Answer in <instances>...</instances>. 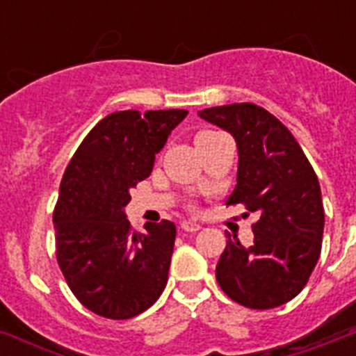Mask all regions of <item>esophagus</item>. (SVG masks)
I'll return each mask as SVG.
<instances>
[{
  "instance_id": "1",
  "label": "esophagus",
  "mask_w": 356,
  "mask_h": 356,
  "mask_svg": "<svg viewBox=\"0 0 356 356\" xmlns=\"http://www.w3.org/2000/svg\"><path fill=\"white\" fill-rule=\"evenodd\" d=\"M181 229H183L184 233H195V231H200L201 225L200 223H195V222H183L181 223Z\"/></svg>"
}]
</instances>
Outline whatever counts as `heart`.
Wrapping results in <instances>:
<instances>
[{
    "label": "heart",
    "instance_id": "1",
    "mask_svg": "<svg viewBox=\"0 0 356 356\" xmlns=\"http://www.w3.org/2000/svg\"><path fill=\"white\" fill-rule=\"evenodd\" d=\"M212 134H216V131H203V133L197 134V138H195V142H201L203 138H209V136H212Z\"/></svg>",
    "mask_w": 356,
    "mask_h": 356
}]
</instances>
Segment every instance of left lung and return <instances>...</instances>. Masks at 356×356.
Masks as SVG:
<instances>
[{
    "instance_id": "8db88e82",
    "label": "left lung",
    "mask_w": 356,
    "mask_h": 356,
    "mask_svg": "<svg viewBox=\"0 0 356 356\" xmlns=\"http://www.w3.org/2000/svg\"><path fill=\"white\" fill-rule=\"evenodd\" d=\"M200 116L236 140V186L227 205L259 212L249 248L227 240L218 284L248 309L281 307L303 290L321 253L325 212L314 168L292 133L259 105H222Z\"/></svg>"
}]
</instances>
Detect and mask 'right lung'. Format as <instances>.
Here are the masks:
<instances>
[{
	"instance_id": "right-lung-1",
	"label": "right lung",
	"mask_w": 356,
	"mask_h": 356,
	"mask_svg": "<svg viewBox=\"0 0 356 356\" xmlns=\"http://www.w3.org/2000/svg\"><path fill=\"white\" fill-rule=\"evenodd\" d=\"M186 114L183 108L108 114L86 134L64 172L53 211L57 262L70 290L94 314L134 318L166 286L175 225L162 220L138 233L123 209Z\"/></svg>"
}]
</instances>
